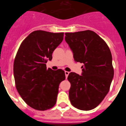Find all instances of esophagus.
<instances>
[{
	"label": "esophagus",
	"mask_w": 126,
	"mask_h": 126,
	"mask_svg": "<svg viewBox=\"0 0 126 126\" xmlns=\"http://www.w3.org/2000/svg\"><path fill=\"white\" fill-rule=\"evenodd\" d=\"M64 73H65L66 78H67V77H68V75H69V72H68V71H65V72H64Z\"/></svg>",
	"instance_id": "esophagus-1"
}]
</instances>
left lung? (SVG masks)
<instances>
[{"mask_svg": "<svg viewBox=\"0 0 126 126\" xmlns=\"http://www.w3.org/2000/svg\"><path fill=\"white\" fill-rule=\"evenodd\" d=\"M65 35L75 62L83 63L81 76L72 72L68 77L69 100L79 110H92L110 90L114 75L111 52L104 39L91 30Z\"/></svg>", "mask_w": 126, "mask_h": 126, "instance_id": "obj_1", "label": "left lung"}]
</instances>
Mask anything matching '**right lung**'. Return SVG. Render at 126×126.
<instances>
[{"label":"right lung","mask_w":126,"mask_h":126,"mask_svg":"<svg viewBox=\"0 0 126 126\" xmlns=\"http://www.w3.org/2000/svg\"><path fill=\"white\" fill-rule=\"evenodd\" d=\"M64 33L36 30L26 37L15 57L13 72L16 89L24 102L37 110H48L57 101L64 71L47 69V60L63 39Z\"/></svg>","instance_id":"obj_1"}]
</instances>
